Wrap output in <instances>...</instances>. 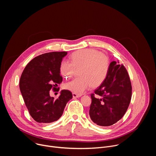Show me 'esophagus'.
<instances>
[{
    "mask_svg": "<svg viewBox=\"0 0 156 156\" xmlns=\"http://www.w3.org/2000/svg\"><path fill=\"white\" fill-rule=\"evenodd\" d=\"M80 96H81V94H76V93H73V98H80Z\"/></svg>",
    "mask_w": 156,
    "mask_h": 156,
    "instance_id": "34e87169",
    "label": "esophagus"
}]
</instances>
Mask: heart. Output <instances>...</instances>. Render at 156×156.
<instances>
[{
	"label": "heart",
	"mask_w": 156,
	"mask_h": 156,
	"mask_svg": "<svg viewBox=\"0 0 156 156\" xmlns=\"http://www.w3.org/2000/svg\"><path fill=\"white\" fill-rule=\"evenodd\" d=\"M70 61L63 59L60 65L61 74L66 78H70L75 67H81L80 76L65 84L66 90L80 94L94 86L101 84L108 76L110 70L108 58L94 49H83L72 53Z\"/></svg>",
	"instance_id": "heart-1"
}]
</instances>
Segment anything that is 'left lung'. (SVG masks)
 I'll list each match as a JSON object with an SVG mask.
<instances>
[{
    "label": "left lung",
    "instance_id": "left-lung-1",
    "mask_svg": "<svg viewBox=\"0 0 156 156\" xmlns=\"http://www.w3.org/2000/svg\"><path fill=\"white\" fill-rule=\"evenodd\" d=\"M132 93L131 81L123 65L110 63L107 77L91 94L92 102L90 116L94 123L101 126L112 125L125 115L129 105ZM96 94L101 98H96Z\"/></svg>",
    "mask_w": 156,
    "mask_h": 156
}]
</instances>
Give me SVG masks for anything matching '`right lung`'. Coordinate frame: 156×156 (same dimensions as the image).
<instances>
[{"mask_svg":"<svg viewBox=\"0 0 156 156\" xmlns=\"http://www.w3.org/2000/svg\"><path fill=\"white\" fill-rule=\"evenodd\" d=\"M66 52H52L32 59L26 66L20 80V90L31 117L38 123H48L58 120L72 93L62 90L55 99L50 91L62 82L60 65ZM59 90V89L58 91Z\"/></svg>","mask_w":156,"mask_h":156,"instance_id":"1","label":"right lung"}]
</instances>
